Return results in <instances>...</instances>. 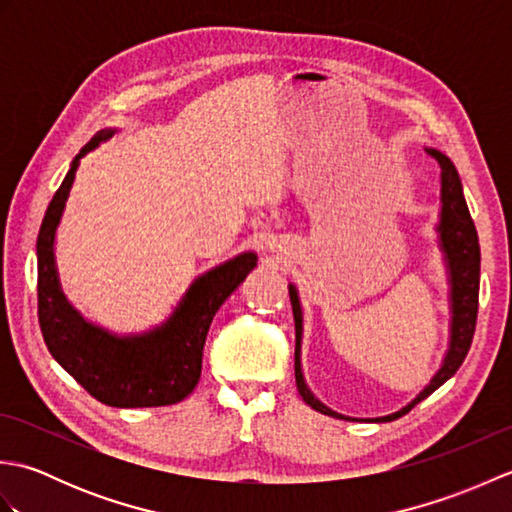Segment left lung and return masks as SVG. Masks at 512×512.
<instances>
[{"label":"left lung","instance_id":"obj_1","mask_svg":"<svg viewBox=\"0 0 512 512\" xmlns=\"http://www.w3.org/2000/svg\"><path fill=\"white\" fill-rule=\"evenodd\" d=\"M429 154L438 160L440 165V224H438V244L444 255V264H447V275H449V303H451V325H449V350L444 354V361L440 369L429 380V385L424 387L420 394L413 398L409 405L398 409L396 413H389L383 418H372L374 422H391L400 416H405L413 407L418 405L420 400L433 394L440 385L447 383V380L458 372L460 365L464 363L466 354H469V347L475 334V321H477V299H480V242H477V231L471 220L469 206L464 200L462 182L458 176V169H455L453 162L442 154L438 149H427ZM290 292V303H292V314H295V378H297V389L301 398L306 400V405L317 409L325 416L332 418H345V420H356L347 418L343 413H336L330 407H325L319 398H314L312 391L306 385V378H303L301 369V336H303V312H301V301L299 292L295 286H288Z\"/></svg>","mask_w":512,"mask_h":512}]
</instances>
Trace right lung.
I'll return each mask as SVG.
<instances>
[{
  "label": "right lung",
  "instance_id": "right-lung-1",
  "mask_svg": "<svg viewBox=\"0 0 512 512\" xmlns=\"http://www.w3.org/2000/svg\"><path fill=\"white\" fill-rule=\"evenodd\" d=\"M114 134L116 129H101L74 156L43 215L37 237L41 334L54 361L103 405L121 409L176 405L198 385L204 341L215 312L257 266V255L246 250L195 277L176 310L154 330L123 336L85 319L61 290L54 237L81 158Z\"/></svg>",
  "mask_w": 512,
  "mask_h": 512
}]
</instances>
